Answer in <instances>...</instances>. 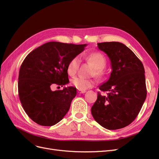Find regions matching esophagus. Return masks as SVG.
Masks as SVG:
<instances>
[{
	"label": "esophagus",
	"instance_id": "obj_1",
	"mask_svg": "<svg viewBox=\"0 0 159 159\" xmlns=\"http://www.w3.org/2000/svg\"><path fill=\"white\" fill-rule=\"evenodd\" d=\"M78 93H85L86 91H85V90H78Z\"/></svg>",
	"mask_w": 159,
	"mask_h": 159
}]
</instances>
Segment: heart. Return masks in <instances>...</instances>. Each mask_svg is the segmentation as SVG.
Masks as SVG:
<instances>
[{
  "label": "heart",
  "instance_id": "heart-1",
  "mask_svg": "<svg viewBox=\"0 0 159 159\" xmlns=\"http://www.w3.org/2000/svg\"><path fill=\"white\" fill-rule=\"evenodd\" d=\"M88 60L95 68V74L98 76H102L103 74V69L106 66V60L104 56L99 52H93L88 56ZM80 64V58L79 56L73 57L67 66L68 74L71 76L75 75L78 70ZM71 84L79 90H85L92 87L94 81L82 77H76L71 80Z\"/></svg>",
  "mask_w": 159,
  "mask_h": 159
}]
</instances>
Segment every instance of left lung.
I'll use <instances>...</instances> for the list:
<instances>
[{"instance_id":"1","label":"left lung","mask_w":159,"mask_h":159,"mask_svg":"<svg viewBox=\"0 0 159 159\" xmlns=\"http://www.w3.org/2000/svg\"><path fill=\"white\" fill-rule=\"evenodd\" d=\"M98 46L109 57L112 71L109 80L99 86L107 95L98 92L91 114L105 129H121L134 121L145 101V69L133 51L121 42L98 43Z\"/></svg>"}]
</instances>
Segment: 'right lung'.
<instances>
[{"instance_id": "add662e5", "label": "right lung", "mask_w": 159, "mask_h": 159, "mask_svg": "<svg viewBox=\"0 0 159 159\" xmlns=\"http://www.w3.org/2000/svg\"><path fill=\"white\" fill-rule=\"evenodd\" d=\"M86 46L50 42L26 57L19 71L18 95L24 110L33 121L52 126L68 113L76 88L70 86L56 91L51 88L68 84L67 66Z\"/></svg>"}]
</instances>
